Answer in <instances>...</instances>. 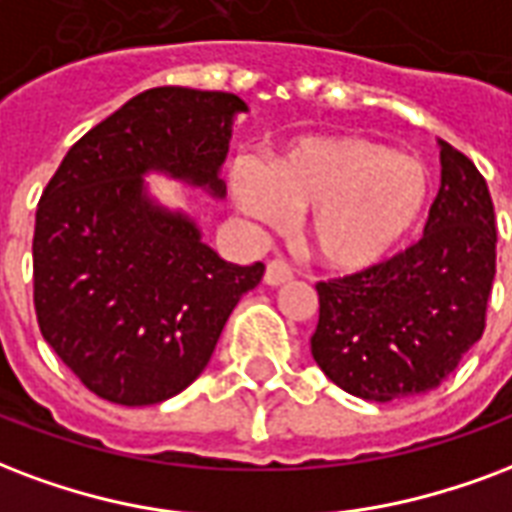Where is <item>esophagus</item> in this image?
<instances>
[{
	"label": "esophagus",
	"instance_id": "1",
	"mask_svg": "<svg viewBox=\"0 0 512 512\" xmlns=\"http://www.w3.org/2000/svg\"><path fill=\"white\" fill-rule=\"evenodd\" d=\"M293 279V268L287 266L285 260H271L266 266V285L279 287Z\"/></svg>",
	"mask_w": 512,
	"mask_h": 512
}]
</instances>
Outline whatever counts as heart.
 I'll return each instance as SVG.
<instances>
[{
  "label": "heart",
  "mask_w": 512,
  "mask_h": 512,
  "mask_svg": "<svg viewBox=\"0 0 512 512\" xmlns=\"http://www.w3.org/2000/svg\"><path fill=\"white\" fill-rule=\"evenodd\" d=\"M238 208L279 227L309 211L306 244L333 271H366L393 252L429 203V173L418 160L352 132L304 135L260 168L230 170Z\"/></svg>",
  "instance_id": "1"
}]
</instances>
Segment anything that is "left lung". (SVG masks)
I'll list each match as a JSON object with an SVG mask.
<instances>
[{"instance_id":"obj_1","label":"left lung","mask_w":512,"mask_h":512,"mask_svg":"<svg viewBox=\"0 0 512 512\" xmlns=\"http://www.w3.org/2000/svg\"><path fill=\"white\" fill-rule=\"evenodd\" d=\"M442 187L423 238L385 263L317 282L312 355L366 401L434 391L486 331L497 219L475 162L439 140Z\"/></svg>"}]
</instances>
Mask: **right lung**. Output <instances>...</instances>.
I'll use <instances>...</instances> for the list:
<instances>
[{
  "label": "right lung",
  "mask_w": 512,
  "mask_h": 512,
  "mask_svg": "<svg viewBox=\"0 0 512 512\" xmlns=\"http://www.w3.org/2000/svg\"><path fill=\"white\" fill-rule=\"evenodd\" d=\"M227 92L160 86L124 102L67 151L37 203L34 312L43 339L100 399L146 407L198 380L263 263L233 266L184 214L151 203L143 173L225 198Z\"/></svg>",
  "instance_id": "obj_1"
}]
</instances>
